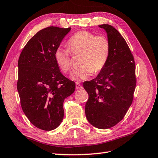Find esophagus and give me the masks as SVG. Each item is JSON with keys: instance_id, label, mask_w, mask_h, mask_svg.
I'll use <instances>...</instances> for the list:
<instances>
[{"instance_id": "34e87169", "label": "esophagus", "mask_w": 158, "mask_h": 158, "mask_svg": "<svg viewBox=\"0 0 158 158\" xmlns=\"http://www.w3.org/2000/svg\"><path fill=\"white\" fill-rule=\"evenodd\" d=\"M75 87H76V89H82L83 88V86L81 84H80V83H76Z\"/></svg>"}]
</instances>
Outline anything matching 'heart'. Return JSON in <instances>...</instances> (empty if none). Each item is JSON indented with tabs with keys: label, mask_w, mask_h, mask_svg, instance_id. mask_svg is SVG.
I'll list each match as a JSON object with an SVG mask.
<instances>
[{
	"label": "heart",
	"mask_w": 158,
	"mask_h": 158,
	"mask_svg": "<svg viewBox=\"0 0 158 158\" xmlns=\"http://www.w3.org/2000/svg\"><path fill=\"white\" fill-rule=\"evenodd\" d=\"M68 50L58 48L54 52V59L61 71L67 73L71 70V56L81 55L80 67L71 73L70 78L81 81L89 79L93 73L98 74L105 69L110 55V43L105 36H96L93 33L82 31L77 32L70 38Z\"/></svg>",
	"instance_id": "heart-1"
}]
</instances>
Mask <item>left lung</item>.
I'll use <instances>...</instances> for the list:
<instances>
[{
  "label": "left lung",
  "instance_id": "8db88e82",
  "mask_svg": "<svg viewBox=\"0 0 158 158\" xmlns=\"http://www.w3.org/2000/svg\"><path fill=\"white\" fill-rule=\"evenodd\" d=\"M98 26L107 33L110 55L98 75L83 83L89 95L85 112L92 126L107 129L118 123L132 105L136 84V67L132 53L120 33L109 24Z\"/></svg>",
  "mask_w": 158,
  "mask_h": 158
}]
</instances>
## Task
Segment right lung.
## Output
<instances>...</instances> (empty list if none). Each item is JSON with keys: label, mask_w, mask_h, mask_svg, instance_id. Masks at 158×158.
Wrapping results in <instances>:
<instances>
[{"label": "right lung", "mask_w": 158, "mask_h": 158, "mask_svg": "<svg viewBox=\"0 0 158 158\" xmlns=\"http://www.w3.org/2000/svg\"><path fill=\"white\" fill-rule=\"evenodd\" d=\"M70 29L49 26L41 30L26 43L18 60L17 89L22 109L41 130L60 126L63 102L75 92V82L62 75L54 59L55 51Z\"/></svg>", "instance_id": "right-lung-1"}]
</instances>
